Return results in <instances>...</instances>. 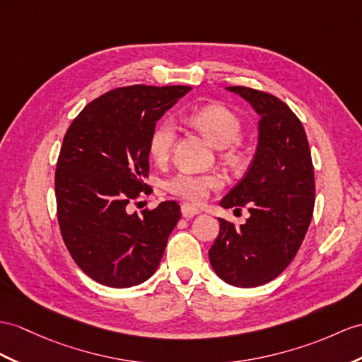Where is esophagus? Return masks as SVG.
Returning a JSON list of instances; mask_svg holds the SVG:
<instances>
[{
  "label": "esophagus",
  "mask_w": 362,
  "mask_h": 362,
  "mask_svg": "<svg viewBox=\"0 0 362 362\" xmlns=\"http://www.w3.org/2000/svg\"><path fill=\"white\" fill-rule=\"evenodd\" d=\"M181 214L184 218H193L199 214V209L193 204H189V202H184V204L181 206Z\"/></svg>",
  "instance_id": "esophagus-1"
}]
</instances>
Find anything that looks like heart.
<instances>
[{"instance_id": "obj_1", "label": "heart", "mask_w": 362, "mask_h": 362, "mask_svg": "<svg viewBox=\"0 0 362 362\" xmlns=\"http://www.w3.org/2000/svg\"><path fill=\"white\" fill-rule=\"evenodd\" d=\"M189 122L215 147L224 148L223 156L227 164H241L243 152L235 144L241 135V121L232 110L221 104H209L193 110L189 115ZM175 138L176 132L170 121L158 122L148 139V152L155 163L163 164L169 160ZM219 186L221 181L215 175H199L187 170H181L165 181V189L172 195L197 204L204 201L209 193Z\"/></svg>"}]
</instances>
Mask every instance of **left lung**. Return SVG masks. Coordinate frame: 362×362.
Listing matches in <instances>:
<instances>
[{
  "label": "left lung",
  "instance_id": "8db88e82",
  "mask_svg": "<svg viewBox=\"0 0 362 362\" xmlns=\"http://www.w3.org/2000/svg\"><path fill=\"white\" fill-rule=\"evenodd\" d=\"M259 117L258 146L244 178L219 202L250 216L240 227L218 218L219 235L209 250L211 269L235 287L275 279L295 258L310 226L315 173L304 127L276 96L249 87H226Z\"/></svg>",
  "mask_w": 362,
  "mask_h": 362
}]
</instances>
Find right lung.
I'll list each match as a JSON object with an SVG mask.
<instances>
[{"mask_svg": "<svg viewBox=\"0 0 362 362\" xmlns=\"http://www.w3.org/2000/svg\"><path fill=\"white\" fill-rule=\"evenodd\" d=\"M187 86H129L93 100L67 129L57 163L59 230L87 276L115 288L138 286L160 266L181 207L164 201L143 215L127 204L148 192V139Z\"/></svg>", "mask_w": 362, "mask_h": 362, "instance_id": "right-lung-1", "label": "right lung"}]
</instances>
